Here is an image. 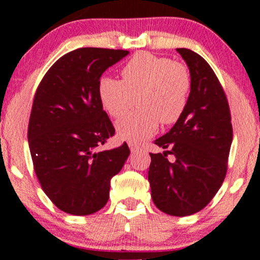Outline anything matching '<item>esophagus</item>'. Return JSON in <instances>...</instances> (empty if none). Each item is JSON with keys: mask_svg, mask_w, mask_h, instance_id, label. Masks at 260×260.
<instances>
[{"mask_svg": "<svg viewBox=\"0 0 260 260\" xmlns=\"http://www.w3.org/2000/svg\"><path fill=\"white\" fill-rule=\"evenodd\" d=\"M128 145H129V149H131V151H137V150H139V145L138 144H136V143H128Z\"/></svg>", "mask_w": 260, "mask_h": 260, "instance_id": "34e87169", "label": "esophagus"}]
</instances>
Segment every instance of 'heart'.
<instances>
[{"label": "heart", "instance_id": "1", "mask_svg": "<svg viewBox=\"0 0 260 260\" xmlns=\"http://www.w3.org/2000/svg\"><path fill=\"white\" fill-rule=\"evenodd\" d=\"M123 80L104 77L99 82V98L113 118L123 117L137 98L139 109L117 123L122 139L139 143L162 126L181 118L189 100L192 78L182 62L138 52L122 68Z\"/></svg>", "mask_w": 260, "mask_h": 260}]
</instances>
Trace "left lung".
Returning a JSON list of instances; mask_svg holds the SVG:
<instances>
[{
    "label": "left lung",
    "mask_w": 260,
    "mask_h": 260,
    "mask_svg": "<svg viewBox=\"0 0 260 260\" xmlns=\"http://www.w3.org/2000/svg\"><path fill=\"white\" fill-rule=\"evenodd\" d=\"M177 52L189 68V100L170 132L154 142L165 151L150 153L148 180L161 211L187 216L207 207L225 180L232 124L228 98L213 68L192 50Z\"/></svg>",
    "instance_id": "left-lung-1"
}]
</instances>
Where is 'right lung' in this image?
Masks as SVG:
<instances>
[{"mask_svg": "<svg viewBox=\"0 0 260 260\" xmlns=\"http://www.w3.org/2000/svg\"><path fill=\"white\" fill-rule=\"evenodd\" d=\"M126 50L82 47L58 58L39 84L28 142L41 188L59 210L89 215L105 207L110 182L129 155L127 143L98 148L115 134L99 98L100 77Z\"/></svg>", "mask_w": 260, "mask_h": 260, "instance_id": "1", "label": "right lung"}]
</instances>
